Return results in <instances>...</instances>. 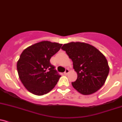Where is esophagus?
<instances>
[{
	"label": "esophagus",
	"mask_w": 122,
	"mask_h": 122,
	"mask_svg": "<svg viewBox=\"0 0 122 122\" xmlns=\"http://www.w3.org/2000/svg\"><path fill=\"white\" fill-rule=\"evenodd\" d=\"M69 72H70V70H69V69H66V70H65V71L64 72V74L65 75H67Z\"/></svg>",
	"instance_id": "34e87169"
}]
</instances>
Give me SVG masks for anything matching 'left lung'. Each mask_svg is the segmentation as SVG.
<instances>
[{
    "label": "left lung",
    "instance_id": "8db88e82",
    "mask_svg": "<svg viewBox=\"0 0 122 122\" xmlns=\"http://www.w3.org/2000/svg\"><path fill=\"white\" fill-rule=\"evenodd\" d=\"M73 62L77 79L72 85L84 95L97 92L104 85L109 72L104 55L92 45L82 42H71L61 47Z\"/></svg>",
    "mask_w": 122,
    "mask_h": 122
}]
</instances>
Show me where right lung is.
I'll return each instance as SVG.
<instances>
[{
	"mask_svg": "<svg viewBox=\"0 0 122 122\" xmlns=\"http://www.w3.org/2000/svg\"><path fill=\"white\" fill-rule=\"evenodd\" d=\"M62 44L43 41L24 50L17 62L19 78L25 88L36 95L50 92L61 77L50 63V58Z\"/></svg>",
	"mask_w": 122,
	"mask_h": 122,
	"instance_id": "obj_1",
	"label": "right lung"
}]
</instances>
